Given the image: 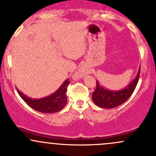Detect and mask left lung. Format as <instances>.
<instances>
[{
  "mask_svg": "<svg viewBox=\"0 0 156 156\" xmlns=\"http://www.w3.org/2000/svg\"><path fill=\"white\" fill-rule=\"evenodd\" d=\"M140 67L138 74L126 87L119 91H111L101 86L98 80L95 91L92 93V100L98 106L104 108H113L125 103L135 91L140 76Z\"/></svg>",
  "mask_w": 156,
  "mask_h": 156,
  "instance_id": "1",
  "label": "left lung"
}]
</instances>
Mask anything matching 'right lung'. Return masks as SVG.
Returning <instances> with one entry per match:
<instances>
[{"label": "right lung", "instance_id": "add662e5", "mask_svg": "<svg viewBox=\"0 0 156 156\" xmlns=\"http://www.w3.org/2000/svg\"><path fill=\"white\" fill-rule=\"evenodd\" d=\"M70 83L69 79H67L61 86L54 93L45 98L33 99L26 96L17 88L21 98L28 105L36 111L42 113H54L62 109L67 103V88Z\"/></svg>", "mask_w": 156, "mask_h": 156}]
</instances>
